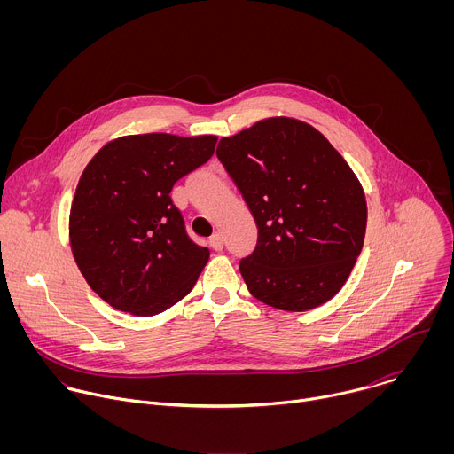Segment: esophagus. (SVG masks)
<instances>
[{
	"label": "esophagus",
	"mask_w": 454,
	"mask_h": 454,
	"mask_svg": "<svg viewBox=\"0 0 454 454\" xmlns=\"http://www.w3.org/2000/svg\"><path fill=\"white\" fill-rule=\"evenodd\" d=\"M210 247L215 249V251H221L224 247V239L221 233H215L210 237Z\"/></svg>",
	"instance_id": "1"
}]
</instances>
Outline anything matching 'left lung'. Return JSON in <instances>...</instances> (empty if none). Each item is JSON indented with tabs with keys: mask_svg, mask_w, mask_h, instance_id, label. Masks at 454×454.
I'll return each mask as SVG.
<instances>
[{
	"mask_svg": "<svg viewBox=\"0 0 454 454\" xmlns=\"http://www.w3.org/2000/svg\"><path fill=\"white\" fill-rule=\"evenodd\" d=\"M217 158L258 228L239 262L249 293L291 312L329 301L366 231L364 193L341 154L309 123L282 116L223 138Z\"/></svg>",
	"mask_w": 454,
	"mask_h": 454,
	"instance_id": "left-lung-1",
	"label": "left lung"
}]
</instances>
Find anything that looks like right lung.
I'll return each instance as SVG.
<instances>
[{
  "label": "right lung",
  "instance_id": "1",
  "mask_svg": "<svg viewBox=\"0 0 454 454\" xmlns=\"http://www.w3.org/2000/svg\"><path fill=\"white\" fill-rule=\"evenodd\" d=\"M215 144L217 137H123L82 172L70 214L72 251L111 307L154 316L196 286L210 251L188 237L170 192L212 158Z\"/></svg>",
  "mask_w": 454,
  "mask_h": 454
}]
</instances>
